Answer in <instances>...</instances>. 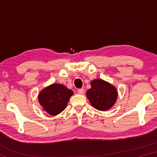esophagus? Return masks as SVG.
<instances>
[{
    "label": "esophagus",
    "mask_w": 157,
    "mask_h": 157,
    "mask_svg": "<svg viewBox=\"0 0 157 157\" xmlns=\"http://www.w3.org/2000/svg\"><path fill=\"white\" fill-rule=\"evenodd\" d=\"M84 89H79L78 90V92L79 93V94H84Z\"/></svg>",
    "instance_id": "1"
}]
</instances>
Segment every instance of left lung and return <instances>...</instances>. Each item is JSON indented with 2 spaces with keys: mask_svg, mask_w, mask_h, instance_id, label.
<instances>
[{
  "mask_svg": "<svg viewBox=\"0 0 157 157\" xmlns=\"http://www.w3.org/2000/svg\"><path fill=\"white\" fill-rule=\"evenodd\" d=\"M91 86L86 94L93 107L100 111H107L113 107L118 98V91L113 85L102 79H95L91 82Z\"/></svg>",
  "mask_w": 157,
  "mask_h": 157,
  "instance_id": "left-lung-1",
  "label": "left lung"
}]
</instances>
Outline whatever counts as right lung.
Returning <instances> with one entry per match:
<instances>
[{"mask_svg": "<svg viewBox=\"0 0 157 157\" xmlns=\"http://www.w3.org/2000/svg\"><path fill=\"white\" fill-rule=\"evenodd\" d=\"M73 94L72 90L64 85L54 83L41 90L38 100L45 111L50 115L56 116L65 109Z\"/></svg>", "mask_w": 157, "mask_h": 157, "instance_id": "obj_1", "label": "right lung"}]
</instances>
